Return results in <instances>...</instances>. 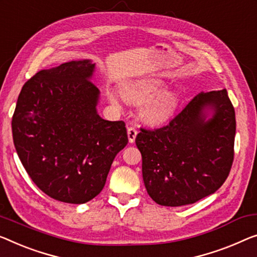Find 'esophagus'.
<instances>
[{
    "instance_id": "obj_1",
    "label": "esophagus",
    "mask_w": 257,
    "mask_h": 257,
    "mask_svg": "<svg viewBox=\"0 0 257 257\" xmlns=\"http://www.w3.org/2000/svg\"><path fill=\"white\" fill-rule=\"evenodd\" d=\"M127 133H128L129 143H134V142H135L136 136H137V130H136V128L129 127V128L127 129Z\"/></svg>"
}]
</instances>
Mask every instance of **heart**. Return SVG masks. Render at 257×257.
<instances>
[{
  "label": "heart",
  "mask_w": 257,
  "mask_h": 257,
  "mask_svg": "<svg viewBox=\"0 0 257 257\" xmlns=\"http://www.w3.org/2000/svg\"><path fill=\"white\" fill-rule=\"evenodd\" d=\"M165 87L166 83L159 78H142L122 84L121 92L125 100L133 104L144 102L140 110L142 120L156 125L170 120L180 106L179 94ZM107 98L112 104H118L113 91H107Z\"/></svg>",
  "instance_id": "heart-1"
}]
</instances>
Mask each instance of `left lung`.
<instances>
[{
	"mask_svg": "<svg viewBox=\"0 0 257 257\" xmlns=\"http://www.w3.org/2000/svg\"><path fill=\"white\" fill-rule=\"evenodd\" d=\"M235 112L227 91L201 92L165 127L141 129L136 145L148 194L165 206L193 204L227 179Z\"/></svg>",
	"mask_w": 257,
	"mask_h": 257,
	"instance_id": "8db88e82",
	"label": "left lung"
}]
</instances>
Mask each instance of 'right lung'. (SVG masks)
Here are the masks:
<instances>
[{
  "label": "right lung",
  "instance_id": "add662e5",
  "mask_svg": "<svg viewBox=\"0 0 257 257\" xmlns=\"http://www.w3.org/2000/svg\"><path fill=\"white\" fill-rule=\"evenodd\" d=\"M94 69L91 60H78L37 72L23 86L11 122L15 148L32 181L71 204L100 193L128 143L124 122L97 112Z\"/></svg>",
  "mask_w": 257,
  "mask_h": 257
}]
</instances>
